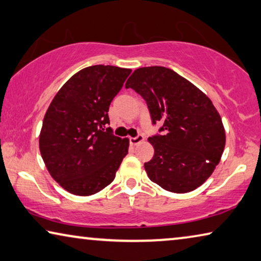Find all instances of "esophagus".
Returning <instances> with one entry per match:
<instances>
[{"mask_svg": "<svg viewBox=\"0 0 261 261\" xmlns=\"http://www.w3.org/2000/svg\"><path fill=\"white\" fill-rule=\"evenodd\" d=\"M143 141H144V138L142 135H138V136H135V138L129 139V142H130L132 146H138V144L142 143Z\"/></svg>", "mask_w": 261, "mask_h": 261, "instance_id": "obj_1", "label": "esophagus"}]
</instances>
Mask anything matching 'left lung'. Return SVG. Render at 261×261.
I'll use <instances>...</instances> for the list:
<instances>
[{
	"label": "left lung",
	"mask_w": 261,
	"mask_h": 261,
	"mask_svg": "<svg viewBox=\"0 0 261 261\" xmlns=\"http://www.w3.org/2000/svg\"><path fill=\"white\" fill-rule=\"evenodd\" d=\"M146 100L160 132L148 139L154 156L144 163L148 177L164 190L186 194L210 177L225 147L222 118L211 100L189 80L168 67H140L128 78Z\"/></svg>",
	"instance_id": "obj_1"
}]
</instances>
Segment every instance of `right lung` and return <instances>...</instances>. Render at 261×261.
I'll return each instance as SVG.
<instances>
[{
	"mask_svg": "<svg viewBox=\"0 0 261 261\" xmlns=\"http://www.w3.org/2000/svg\"><path fill=\"white\" fill-rule=\"evenodd\" d=\"M130 69L93 65L72 75L52 99L39 150L52 178L66 191L91 196L113 182L129 140L111 133L108 110Z\"/></svg>",
	"mask_w": 261,
	"mask_h": 261,
	"instance_id": "add662e5",
	"label": "right lung"
}]
</instances>
